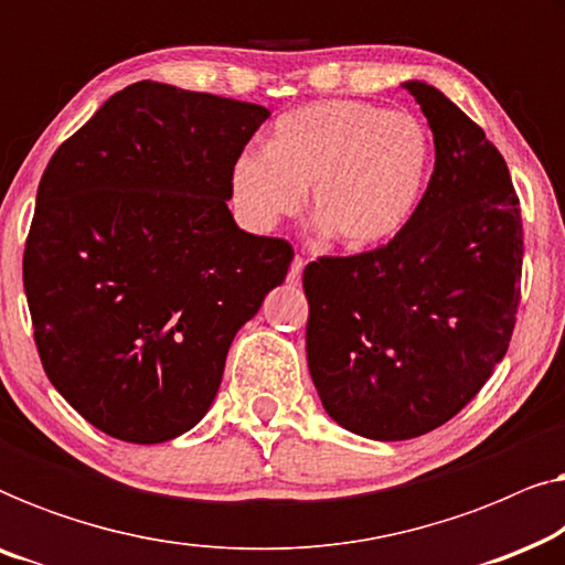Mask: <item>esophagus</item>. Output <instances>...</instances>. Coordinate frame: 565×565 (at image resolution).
Listing matches in <instances>:
<instances>
[{"label":"esophagus","mask_w":565,"mask_h":565,"mask_svg":"<svg viewBox=\"0 0 565 565\" xmlns=\"http://www.w3.org/2000/svg\"><path fill=\"white\" fill-rule=\"evenodd\" d=\"M303 267H306V259H303V257H296V259H292L290 273H288V282L298 285V282H300V277H303Z\"/></svg>","instance_id":"34e87169"}]
</instances>
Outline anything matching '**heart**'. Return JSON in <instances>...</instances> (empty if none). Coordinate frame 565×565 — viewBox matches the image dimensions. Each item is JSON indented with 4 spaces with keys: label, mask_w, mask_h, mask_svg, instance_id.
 Listing matches in <instances>:
<instances>
[{
    "label": "heart",
    "mask_w": 565,
    "mask_h": 565,
    "mask_svg": "<svg viewBox=\"0 0 565 565\" xmlns=\"http://www.w3.org/2000/svg\"><path fill=\"white\" fill-rule=\"evenodd\" d=\"M429 167L431 136L416 115L339 99L280 118L269 149L238 157L231 188L257 228L298 213L311 188L313 218L334 242L362 249L406 226Z\"/></svg>",
    "instance_id": "heart-1"
}]
</instances>
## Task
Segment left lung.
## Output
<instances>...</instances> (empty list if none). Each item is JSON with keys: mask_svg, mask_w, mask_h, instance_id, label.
Listing matches in <instances>:
<instances>
[{"mask_svg": "<svg viewBox=\"0 0 565 565\" xmlns=\"http://www.w3.org/2000/svg\"><path fill=\"white\" fill-rule=\"evenodd\" d=\"M435 136V172L388 244L303 269L308 370L327 414L370 439L443 427L512 342L522 207L507 161L443 92L406 82Z\"/></svg>", "mask_w": 565, "mask_h": 565, "instance_id": "1", "label": "left lung"}]
</instances>
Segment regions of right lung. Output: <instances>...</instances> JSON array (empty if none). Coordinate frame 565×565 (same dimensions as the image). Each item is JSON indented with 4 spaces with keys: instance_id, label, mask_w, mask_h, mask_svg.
I'll list each match as a JSON object with an SVG mask.
<instances>
[{
    "instance_id": "1",
    "label": "right lung",
    "mask_w": 565,
    "mask_h": 565,
    "mask_svg": "<svg viewBox=\"0 0 565 565\" xmlns=\"http://www.w3.org/2000/svg\"><path fill=\"white\" fill-rule=\"evenodd\" d=\"M267 107L136 82L53 153L22 282L43 370L105 435L157 445L195 427L236 331L292 246L236 226L226 200Z\"/></svg>"
}]
</instances>
